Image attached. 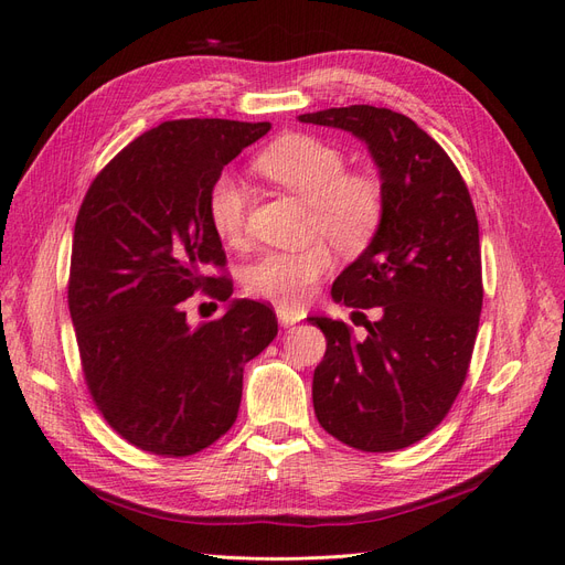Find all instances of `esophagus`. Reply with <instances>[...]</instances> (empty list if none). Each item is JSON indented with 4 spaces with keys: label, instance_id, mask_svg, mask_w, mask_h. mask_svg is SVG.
Returning a JSON list of instances; mask_svg holds the SVG:
<instances>
[{
    "label": "esophagus",
    "instance_id": "1",
    "mask_svg": "<svg viewBox=\"0 0 565 565\" xmlns=\"http://www.w3.org/2000/svg\"><path fill=\"white\" fill-rule=\"evenodd\" d=\"M276 316H278V320H280V324H297L301 318H303V313L301 311H297V309H287V306H278L276 309Z\"/></svg>",
    "mask_w": 565,
    "mask_h": 565
}]
</instances>
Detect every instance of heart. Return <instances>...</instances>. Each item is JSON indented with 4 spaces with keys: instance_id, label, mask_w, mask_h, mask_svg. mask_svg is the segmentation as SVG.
<instances>
[{
    "instance_id": "obj_1",
    "label": "heart",
    "mask_w": 565,
    "mask_h": 565,
    "mask_svg": "<svg viewBox=\"0 0 565 565\" xmlns=\"http://www.w3.org/2000/svg\"><path fill=\"white\" fill-rule=\"evenodd\" d=\"M256 169L309 202V231L322 235L344 254L365 249L377 235L384 216V191L377 179L349 172L344 152L311 134H287L273 141ZM247 216L245 185L231 172H221L207 188V218L224 243H241ZM332 268L330 247L316 241L295 252H266L245 273L252 297L278 306L303 303L318 280Z\"/></svg>"
}]
</instances>
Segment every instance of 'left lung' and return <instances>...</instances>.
Segmentation results:
<instances>
[{"mask_svg":"<svg viewBox=\"0 0 565 565\" xmlns=\"http://www.w3.org/2000/svg\"><path fill=\"white\" fill-rule=\"evenodd\" d=\"M299 119L365 141L384 191L377 235L332 285L365 339L341 320L309 318L328 341L313 372L316 417L355 450H403L446 419L469 372L483 309L469 188L448 152L396 110L349 106Z\"/></svg>","mask_w":565,"mask_h":565,"instance_id":"left-lung-1","label":"left lung"}]
</instances>
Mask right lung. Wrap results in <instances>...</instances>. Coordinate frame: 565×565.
Masks as SVG:
<instances>
[{"label": "right lung", "mask_w": 565, "mask_h": 565, "mask_svg": "<svg viewBox=\"0 0 565 565\" xmlns=\"http://www.w3.org/2000/svg\"><path fill=\"white\" fill-rule=\"evenodd\" d=\"M268 129L169 119L119 150L82 200L67 306L84 384L110 429L143 452L188 457L224 436L245 363L278 334L276 313L259 301H233L198 328L183 311L198 292L233 295L207 188Z\"/></svg>", "instance_id": "add662e5"}]
</instances>
